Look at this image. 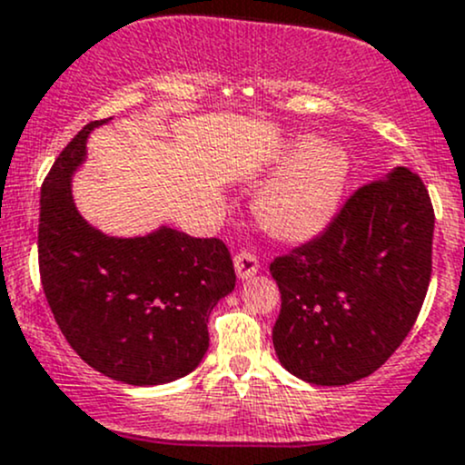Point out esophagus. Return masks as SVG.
<instances>
[{
    "label": "esophagus",
    "instance_id": "1",
    "mask_svg": "<svg viewBox=\"0 0 465 465\" xmlns=\"http://www.w3.org/2000/svg\"><path fill=\"white\" fill-rule=\"evenodd\" d=\"M257 268H260V262H257V257L252 255V252L242 251L234 255V271H237L239 280H248V277H252L257 272Z\"/></svg>",
    "mask_w": 465,
    "mask_h": 465
}]
</instances>
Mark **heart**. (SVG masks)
Masks as SVG:
<instances>
[{
    "instance_id": "obj_1",
    "label": "heart",
    "mask_w": 465,
    "mask_h": 465,
    "mask_svg": "<svg viewBox=\"0 0 465 465\" xmlns=\"http://www.w3.org/2000/svg\"><path fill=\"white\" fill-rule=\"evenodd\" d=\"M282 172L255 199V217L272 237L302 242L327 226L347 181V156L304 136L280 156Z\"/></svg>"
}]
</instances>
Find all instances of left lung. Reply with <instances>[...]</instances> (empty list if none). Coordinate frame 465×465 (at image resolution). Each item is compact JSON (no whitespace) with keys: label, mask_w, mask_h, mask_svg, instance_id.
I'll list each match as a JSON object with an SVG mask.
<instances>
[{"label":"left lung","mask_w":465,"mask_h":465,"mask_svg":"<svg viewBox=\"0 0 465 465\" xmlns=\"http://www.w3.org/2000/svg\"><path fill=\"white\" fill-rule=\"evenodd\" d=\"M434 208L408 167L361 185L327 228L271 262L272 344L313 385L374 374L414 327L432 275Z\"/></svg>","instance_id":"left-lung-1"}]
</instances>
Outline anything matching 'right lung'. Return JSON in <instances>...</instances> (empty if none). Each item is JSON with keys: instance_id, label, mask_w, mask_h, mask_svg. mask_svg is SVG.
<instances>
[{"instance_id": "add662e5", "label": "right lung", "mask_w": 465, "mask_h": 465, "mask_svg": "<svg viewBox=\"0 0 465 465\" xmlns=\"http://www.w3.org/2000/svg\"><path fill=\"white\" fill-rule=\"evenodd\" d=\"M84 125L42 183L37 262L62 336L100 374L159 385L190 374L208 351V315L234 289L231 251L163 226L107 237L75 210L71 174L87 154Z\"/></svg>"}]
</instances>
